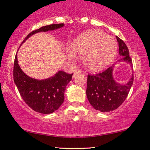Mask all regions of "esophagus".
Returning a JSON list of instances; mask_svg holds the SVG:
<instances>
[{
  "label": "esophagus",
  "mask_w": 150,
  "mask_h": 150,
  "mask_svg": "<svg viewBox=\"0 0 150 150\" xmlns=\"http://www.w3.org/2000/svg\"><path fill=\"white\" fill-rule=\"evenodd\" d=\"M81 73V71L80 70V69H76V70H75L74 71V72H73V77H75V75H78V74H79V73Z\"/></svg>",
  "instance_id": "obj_1"
}]
</instances>
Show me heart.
Returning <instances> with one entry per match:
<instances>
[{"mask_svg":"<svg viewBox=\"0 0 150 150\" xmlns=\"http://www.w3.org/2000/svg\"><path fill=\"white\" fill-rule=\"evenodd\" d=\"M69 58L75 54L83 56L84 66L91 71L103 70L112 62L116 54V41L99 30H88L77 36L71 42Z\"/></svg>","mask_w":150,"mask_h":150,"instance_id":"obj_1","label":"heart"}]
</instances>
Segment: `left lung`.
<instances>
[{"instance_id": "left-lung-1", "label": "left lung", "mask_w": 150, "mask_h": 150, "mask_svg": "<svg viewBox=\"0 0 150 150\" xmlns=\"http://www.w3.org/2000/svg\"><path fill=\"white\" fill-rule=\"evenodd\" d=\"M119 45V54L123 56L120 60L132 67L129 51L125 43L116 37ZM113 66L96 75H88L86 95L90 105L96 110L109 112L117 109L126 100L133 83V73L128 83L121 84L115 81L113 76Z\"/></svg>"}]
</instances>
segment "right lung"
Returning a JSON list of instances; mask_svg holds the SVG:
<instances>
[{
  "label": "right lung",
  "instance_id": "obj_1",
  "mask_svg": "<svg viewBox=\"0 0 150 150\" xmlns=\"http://www.w3.org/2000/svg\"><path fill=\"white\" fill-rule=\"evenodd\" d=\"M64 26V24H51L41 27L29 33L24 43L30 36L41 32L56 30ZM73 74L59 71L52 77L39 80L28 77L23 72L18 62L17 54L15 57L13 79L24 102L34 111L43 114L52 113L58 109L64 100L66 86L72 79Z\"/></svg>",
  "mask_w": 150,
  "mask_h": 150
}]
</instances>
